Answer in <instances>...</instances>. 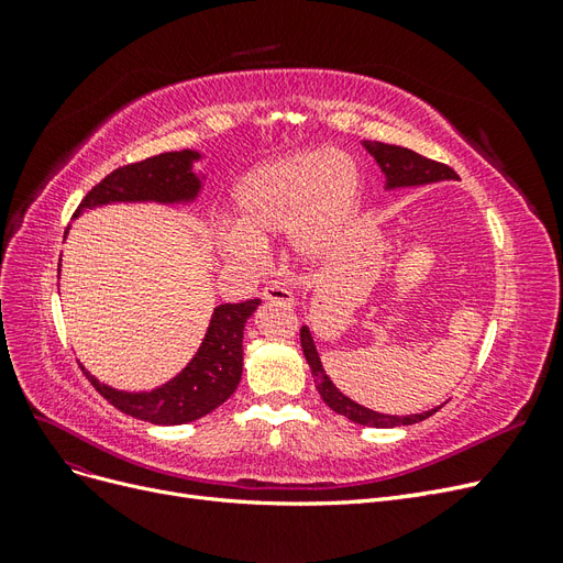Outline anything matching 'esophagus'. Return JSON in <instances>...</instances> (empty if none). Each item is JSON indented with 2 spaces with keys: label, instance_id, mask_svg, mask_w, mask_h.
Returning <instances> with one entry per match:
<instances>
[{
  "label": "esophagus",
  "instance_id": "1",
  "mask_svg": "<svg viewBox=\"0 0 563 563\" xmlns=\"http://www.w3.org/2000/svg\"><path fill=\"white\" fill-rule=\"evenodd\" d=\"M263 298L269 300V302H282V305H294V294L288 291L286 286H279V284H272V286H265L263 288Z\"/></svg>",
  "mask_w": 563,
  "mask_h": 563
}]
</instances>
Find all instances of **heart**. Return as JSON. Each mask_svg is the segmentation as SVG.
Masks as SVG:
<instances>
[{
	"label": "heart",
	"mask_w": 563,
	"mask_h": 563,
	"mask_svg": "<svg viewBox=\"0 0 563 563\" xmlns=\"http://www.w3.org/2000/svg\"><path fill=\"white\" fill-rule=\"evenodd\" d=\"M362 199V172L335 150H305L249 172L232 192L234 223H220L216 246L234 265H253L263 246L288 234L300 263L327 261Z\"/></svg>",
	"instance_id": "b5f03b06"
}]
</instances>
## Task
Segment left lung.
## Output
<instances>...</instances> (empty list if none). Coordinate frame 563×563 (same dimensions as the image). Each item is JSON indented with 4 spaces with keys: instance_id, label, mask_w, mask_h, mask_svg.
Returning <instances> with one entry per match:
<instances>
[{
    "instance_id": "left-lung-1",
    "label": "left lung",
    "mask_w": 563,
    "mask_h": 563,
    "mask_svg": "<svg viewBox=\"0 0 563 563\" xmlns=\"http://www.w3.org/2000/svg\"><path fill=\"white\" fill-rule=\"evenodd\" d=\"M364 147L371 152L373 159L378 162L380 172L385 174L387 190H395V187H413V185H428V183L457 178V174L451 166L422 157V155H418V152L408 150V147L387 145V143H378V141H364ZM300 345H302L305 360H308V364L312 368L314 385L319 389L321 399L327 401V406L333 408L335 413L345 416L352 422L366 424V428H399V424H413V422L430 418L441 408V406H437V408H432V411L416 413V416H385V413L371 411V408H364L356 401L347 399L343 391H340L331 383L327 371H323V366H321V360H319L314 340H312V333L308 327L300 329Z\"/></svg>"
}]
</instances>
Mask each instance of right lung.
I'll list each match as a JSON object with an SVG mask.
<instances>
[{"mask_svg":"<svg viewBox=\"0 0 563 563\" xmlns=\"http://www.w3.org/2000/svg\"><path fill=\"white\" fill-rule=\"evenodd\" d=\"M197 159L199 152L180 150L119 166L91 187V192L77 207L75 218L84 209H96L112 201H192L201 190V180L192 172V162ZM258 305V298L218 305L192 362L174 380L152 391L112 389L98 383L89 371H81L87 373L100 397H106L126 416L155 424L192 422L232 397V391L240 385L244 364V327Z\"/></svg>","mask_w":563,"mask_h":563,"instance_id":"obj_1","label":"right lung"}]
</instances>
